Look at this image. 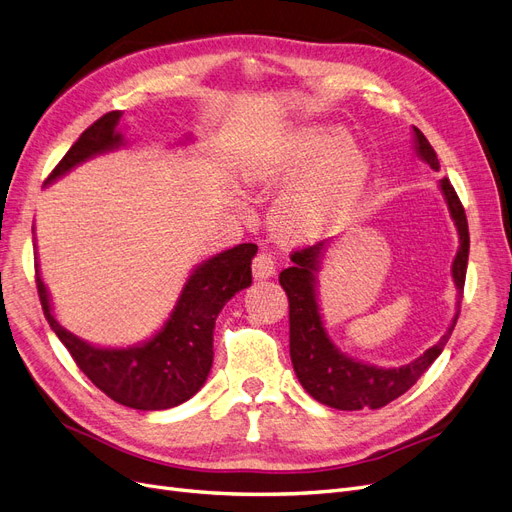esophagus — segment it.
<instances>
[{"mask_svg":"<svg viewBox=\"0 0 512 512\" xmlns=\"http://www.w3.org/2000/svg\"><path fill=\"white\" fill-rule=\"evenodd\" d=\"M252 271L256 280H267V277L275 273V260L269 252H258L252 262Z\"/></svg>","mask_w":512,"mask_h":512,"instance_id":"esophagus-1","label":"esophagus"}]
</instances>
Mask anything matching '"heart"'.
Instances as JSON below:
<instances>
[{
  "label": "heart",
  "mask_w": 512,
  "mask_h": 512,
  "mask_svg": "<svg viewBox=\"0 0 512 512\" xmlns=\"http://www.w3.org/2000/svg\"><path fill=\"white\" fill-rule=\"evenodd\" d=\"M342 128H309L292 134L271 170L275 183L301 182L277 203L275 235L286 243L327 237L356 205L367 183L365 153Z\"/></svg>",
  "instance_id": "1"
}]
</instances>
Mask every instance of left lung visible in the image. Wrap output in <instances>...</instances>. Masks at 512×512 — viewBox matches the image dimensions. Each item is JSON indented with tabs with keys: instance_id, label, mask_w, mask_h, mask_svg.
<instances>
[{
	"instance_id": "left-lung-1",
	"label": "left lung",
	"mask_w": 512,
	"mask_h": 512,
	"mask_svg": "<svg viewBox=\"0 0 512 512\" xmlns=\"http://www.w3.org/2000/svg\"><path fill=\"white\" fill-rule=\"evenodd\" d=\"M416 141V156L425 160L433 170H440V162L436 151L429 145L425 134L414 128ZM440 188L446 196L448 209H451L453 220L459 232V252L453 262V280L459 290L457 314L453 318L451 329H448L436 346L423 352L416 361L395 367L382 369L374 365H365L359 361L348 359L346 354L339 352L324 331L322 320L318 314L316 303V271L318 258L322 256L324 241L316 245L301 247L290 254L292 267L280 273V284L288 294L290 305V359L294 374H297L303 389L312 395L320 404L337 408V410H363L371 408L378 410L393 399L404 395L410 386L421 378L429 365L438 359L444 350L448 337H451L457 318H459V303L463 294V284H466V269H468V252H470V232L468 218L455 188L448 179H442Z\"/></svg>"
}]
</instances>
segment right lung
I'll return each mask as SVG.
<instances>
[{
    "instance_id": "1",
    "label": "right lung",
    "mask_w": 512,
    "mask_h": 512,
    "mask_svg": "<svg viewBox=\"0 0 512 512\" xmlns=\"http://www.w3.org/2000/svg\"><path fill=\"white\" fill-rule=\"evenodd\" d=\"M121 113L113 111L79 136L46 181L96 153L123 143L117 132ZM258 247L241 243L203 262L185 284L164 329L138 348H96L66 331L51 314L49 294L36 265V288L44 318L61 339L83 374L121 406L134 410H166L200 391L213 363L215 318L235 292L252 284V258Z\"/></svg>"
}]
</instances>
